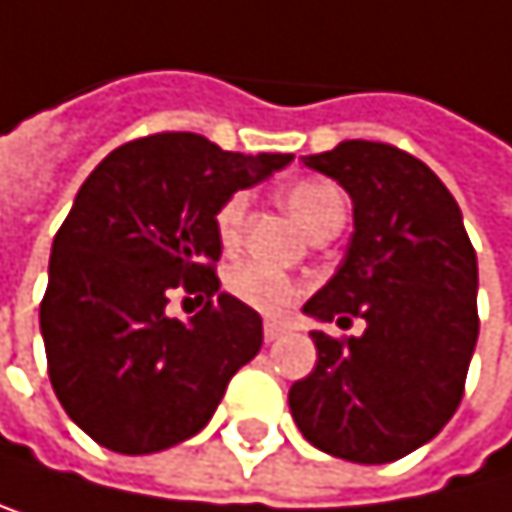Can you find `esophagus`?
Wrapping results in <instances>:
<instances>
[{"label":"esophagus","instance_id":"esophagus-1","mask_svg":"<svg viewBox=\"0 0 512 512\" xmlns=\"http://www.w3.org/2000/svg\"><path fill=\"white\" fill-rule=\"evenodd\" d=\"M262 333H265V343H275V340H281L284 333H287V324H281V321H265Z\"/></svg>","mask_w":512,"mask_h":512}]
</instances>
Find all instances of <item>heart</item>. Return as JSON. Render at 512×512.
I'll use <instances>...</instances> for the list:
<instances>
[{
	"instance_id": "obj_1",
	"label": "heart",
	"mask_w": 512,
	"mask_h": 512,
	"mask_svg": "<svg viewBox=\"0 0 512 512\" xmlns=\"http://www.w3.org/2000/svg\"><path fill=\"white\" fill-rule=\"evenodd\" d=\"M281 197H284V206L290 210V216L306 231H312L324 219L343 216L340 188L324 179H299V182L287 185ZM244 222H247V197L234 194L222 203V210L216 216V231H219L222 247H237V241H241V234H244ZM228 287L241 302H247V306H253L259 312H268V315L284 312L299 293V284L290 275H284V271L271 268L265 262L237 265L228 278Z\"/></svg>"
}]
</instances>
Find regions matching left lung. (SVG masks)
<instances>
[{
  "label": "left lung",
  "instance_id": "obj_1",
  "mask_svg": "<svg viewBox=\"0 0 512 512\" xmlns=\"http://www.w3.org/2000/svg\"><path fill=\"white\" fill-rule=\"evenodd\" d=\"M302 163L352 197L355 228L302 312L361 318L364 333H309L318 361L290 386V414L324 454L389 463L436 439L460 405L479 340L476 250L457 200L417 157L352 138Z\"/></svg>",
  "mask_w": 512,
  "mask_h": 512
}]
</instances>
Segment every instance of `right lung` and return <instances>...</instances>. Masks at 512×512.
Wrapping results in <instances>:
<instances>
[{"label":"right lung","mask_w":512,"mask_h":512,"mask_svg":"<svg viewBox=\"0 0 512 512\" xmlns=\"http://www.w3.org/2000/svg\"><path fill=\"white\" fill-rule=\"evenodd\" d=\"M293 154H234L194 132L110 151L55 234L39 330L67 417L117 454H154L210 423L262 349V318L219 290L216 216ZM175 289L204 309L165 315Z\"/></svg>","instance_id":"right-lung-1"}]
</instances>
